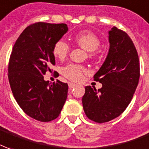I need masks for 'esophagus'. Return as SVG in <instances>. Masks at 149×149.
<instances>
[{"instance_id":"obj_1","label":"esophagus","mask_w":149,"mask_h":149,"mask_svg":"<svg viewBox=\"0 0 149 149\" xmlns=\"http://www.w3.org/2000/svg\"><path fill=\"white\" fill-rule=\"evenodd\" d=\"M77 85L74 84H72V83H69V88L70 89H72V88H75Z\"/></svg>"}]
</instances>
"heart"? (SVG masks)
<instances>
[{"label": "heart", "instance_id": "1", "mask_svg": "<svg viewBox=\"0 0 149 149\" xmlns=\"http://www.w3.org/2000/svg\"><path fill=\"white\" fill-rule=\"evenodd\" d=\"M74 42L79 47L86 50L90 57L95 56V50L98 49L100 45V39L95 34L88 31H82L80 33L77 34L74 37ZM69 51L70 46L63 40H57L53 45V53L54 56L58 59H64L68 55ZM84 72V67L78 64H69L62 70L63 75L68 79L74 82L81 80Z\"/></svg>", "mask_w": 149, "mask_h": 149}]
</instances>
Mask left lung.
<instances>
[{
    "label": "left lung",
    "mask_w": 149,
    "mask_h": 149,
    "mask_svg": "<svg viewBox=\"0 0 149 149\" xmlns=\"http://www.w3.org/2000/svg\"><path fill=\"white\" fill-rule=\"evenodd\" d=\"M109 41L107 57L93 77L102 84V88L96 91L91 86L85 87L82 99L85 114L98 123L121 115L139 84V56L130 36L113 26L109 31Z\"/></svg>",
    "instance_id": "1"
}]
</instances>
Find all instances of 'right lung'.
<instances>
[{
    "mask_svg": "<svg viewBox=\"0 0 149 149\" xmlns=\"http://www.w3.org/2000/svg\"><path fill=\"white\" fill-rule=\"evenodd\" d=\"M67 31L65 23H33L22 32L10 54L8 78L13 95L26 114L37 121L56 119L67 98V84L44 79L55 65L53 45Z\"/></svg>",
    "mask_w": 149,
    "mask_h": 149,
    "instance_id": "1",
    "label": "right lung"
}]
</instances>
